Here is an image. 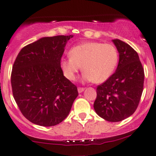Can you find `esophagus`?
Instances as JSON below:
<instances>
[{
  "mask_svg": "<svg viewBox=\"0 0 156 156\" xmlns=\"http://www.w3.org/2000/svg\"><path fill=\"white\" fill-rule=\"evenodd\" d=\"M85 88H81V87H79L78 88V92L79 93H82V92L84 91Z\"/></svg>",
  "mask_w": 156,
  "mask_h": 156,
  "instance_id": "1",
  "label": "esophagus"
}]
</instances>
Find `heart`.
<instances>
[{"mask_svg":"<svg viewBox=\"0 0 156 156\" xmlns=\"http://www.w3.org/2000/svg\"><path fill=\"white\" fill-rule=\"evenodd\" d=\"M70 56L61 60V68L65 77L73 81L81 70L85 81L103 83L115 70L118 52L114 45L98 41H86L75 45L70 50Z\"/></svg>","mask_w":156,"mask_h":156,"instance_id":"b5f03b06","label":"heart"}]
</instances>
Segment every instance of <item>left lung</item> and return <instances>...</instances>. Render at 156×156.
<instances>
[{
  "label": "left lung",
  "instance_id": "8db88e82",
  "mask_svg": "<svg viewBox=\"0 0 156 156\" xmlns=\"http://www.w3.org/2000/svg\"><path fill=\"white\" fill-rule=\"evenodd\" d=\"M119 53L116 71L97 87L94 108L100 117L118 122L135 112L144 89V71L138 53L130 45L113 39Z\"/></svg>",
  "mask_w": 156,
  "mask_h": 156
}]
</instances>
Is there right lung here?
Wrapping results in <instances>:
<instances>
[{
    "label": "right lung",
    "instance_id": "add662e5",
    "mask_svg": "<svg viewBox=\"0 0 156 156\" xmlns=\"http://www.w3.org/2000/svg\"><path fill=\"white\" fill-rule=\"evenodd\" d=\"M73 37H44L24 47L11 73L12 94L22 115L36 125L52 126L68 117L77 87L61 68L67 41Z\"/></svg>",
    "mask_w": 156,
    "mask_h": 156
}]
</instances>
